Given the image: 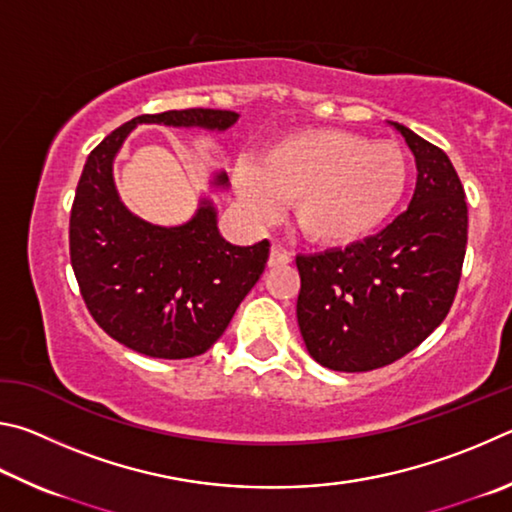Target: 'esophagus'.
<instances>
[{
  "label": "esophagus",
  "mask_w": 512,
  "mask_h": 512,
  "mask_svg": "<svg viewBox=\"0 0 512 512\" xmlns=\"http://www.w3.org/2000/svg\"><path fill=\"white\" fill-rule=\"evenodd\" d=\"M290 261H292L290 251H285L283 247L274 245V247L270 249V258H267V265H270V267H279V265H288Z\"/></svg>",
  "instance_id": "obj_1"
}]
</instances>
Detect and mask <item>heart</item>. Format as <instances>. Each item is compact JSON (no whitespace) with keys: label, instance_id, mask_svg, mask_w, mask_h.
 Segmentation results:
<instances>
[{"label":"heart","instance_id":"obj_1","mask_svg":"<svg viewBox=\"0 0 512 512\" xmlns=\"http://www.w3.org/2000/svg\"><path fill=\"white\" fill-rule=\"evenodd\" d=\"M409 177V157L396 141L319 128L270 143L258 164L236 170L233 184L251 218L276 220L292 202L303 236L321 245H348L387 222Z\"/></svg>","mask_w":512,"mask_h":512}]
</instances>
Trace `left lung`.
<instances>
[{
  "label": "left lung",
  "mask_w": 512,
  "mask_h": 512,
  "mask_svg": "<svg viewBox=\"0 0 512 512\" xmlns=\"http://www.w3.org/2000/svg\"><path fill=\"white\" fill-rule=\"evenodd\" d=\"M416 157L407 211L346 249L297 256V319L312 360L342 373L380 369L441 326L461 281L468 204L450 157L400 123Z\"/></svg>",
  "instance_id": "obj_1"
}]
</instances>
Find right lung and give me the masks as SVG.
Here are the masks:
<instances>
[{"label":"right lung","mask_w":512,"mask_h":512,"mask_svg":"<svg viewBox=\"0 0 512 512\" xmlns=\"http://www.w3.org/2000/svg\"><path fill=\"white\" fill-rule=\"evenodd\" d=\"M236 119V112L204 107L141 114L89 152L71 204V267L96 324L141 355L186 360L209 351L261 279L270 242L231 245L209 200L182 227L137 218L119 200L112 161L139 123L227 130ZM227 182L224 173L213 179Z\"/></svg>","instance_id":"add662e5"}]
</instances>
